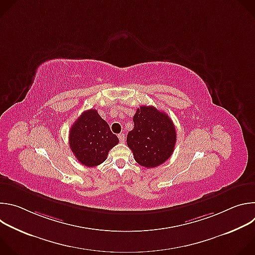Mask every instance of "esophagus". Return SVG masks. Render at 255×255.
<instances>
[{"instance_id":"obj_1","label":"esophagus","mask_w":255,"mask_h":255,"mask_svg":"<svg viewBox=\"0 0 255 255\" xmlns=\"http://www.w3.org/2000/svg\"><path fill=\"white\" fill-rule=\"evenodd\" d=\"M118 138H119V140H120V142H125V134H123V133H120L119 135H118Z\"/></svg>"}]
</instances>
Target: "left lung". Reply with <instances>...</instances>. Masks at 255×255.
<instances>
[{
	"label": "left lung",
	"instance_id": "left-lung-1",
	"mask_svg": "<svg viewBox=\"0 0 255 255\" xmlns=\"http://www.w3.org/2000/svg\"><path fill=\"white\" fill-rule=\"evenodd\" d=\"M134 128L127 135V145L140 165L152 168L172 154L176 132L170 118L153 106H141L133 117Z\"/></svg>",
	"mask_w": 255,
	"mask_h": 255
}]
</instances>
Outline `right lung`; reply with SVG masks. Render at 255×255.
<instances>
[{
	"label": "right lung",
	"mask_w": 255,
	"mask_h": 255,
	"mask_svg": "<svg viewBox=\"0 0 255 255\" xmlns=\"http://www.w3.org/2000/svg\"><path fill=\"white\" fill-rule=\"evenodd\" d=\"M68 140L72 153L89 167L104 162L109 151L119 143L118 137L95 109L85 111L72 124Z\"/></svg>",
	"instance_id": "1"
}]
</instances>
